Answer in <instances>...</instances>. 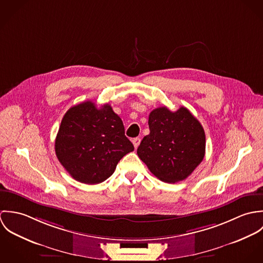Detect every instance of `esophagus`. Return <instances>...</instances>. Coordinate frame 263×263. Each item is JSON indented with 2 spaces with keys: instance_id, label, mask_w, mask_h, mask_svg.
I'll use <instances>...</instances> for the list:
<instances>
[{
  "instance_id": "1",
  "label": "esophagus",
  "mask_w": 263,
  "mask_h": 263,
  "mask_svg": "<svg viewBox=\"0 0 263 263\" xmlns=\"http://www.w3.org/2000/svg\"><path fill=\"white\" fill-rule=\"evenodd\" d=\"M140 143H141V139H140V138H135V139H133V144H134V146H135L136 149L140 146Z\"/></svg>"
}]
</instances>
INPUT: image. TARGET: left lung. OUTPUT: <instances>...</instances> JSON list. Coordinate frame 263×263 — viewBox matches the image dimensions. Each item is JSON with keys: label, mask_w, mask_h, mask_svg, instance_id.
<instances>
[{"label": "left lung", "mask_w": 263, "mask_h": 263, "mask_svg": "<svg viewBox=\"0 0 263 263\" xmlns=\"http://www.w3.org/2000/svg\"><path fill=\"white\" fill-rule=\"evenodd\" d=\"M149 128L137 151L140 159L164 182L186 179L205 154L200 122L183 106L174 112L162 106L150 113Z\"/></svg>", "instance_id": "8db88e82"}]
</instances>
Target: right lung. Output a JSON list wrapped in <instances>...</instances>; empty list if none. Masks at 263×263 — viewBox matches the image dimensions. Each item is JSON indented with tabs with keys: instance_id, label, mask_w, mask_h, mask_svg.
I'll return each instance as SVG.
<instances>
[{
	"instance_id": "obj_1",
	"label": "right lung",
	"mask_w": 263,
	"mask_h": 263,
	"mask_svg": "<svg viewBox=\"0 0 263 263\" xmlns=\"http://www.w3.org/2000/svg\"><path fill=\"white\" fill-rule=\"evenodd\" d=\"M54 149L74 179L97 184L109 178L120 159L135 148L124 135L121 118L109 104L97 108L94 102L86 101L64 115Z\"/></svg>"
}]
</instances>
